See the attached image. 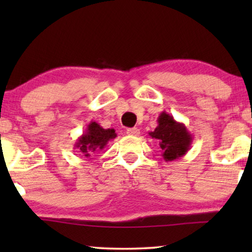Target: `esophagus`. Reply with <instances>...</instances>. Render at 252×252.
I'll use <instances>...</instances> for the list:
<instances>
[{"mask_svg":"<svg viewBox=\"0 0 252 252\" xmlns=\"http://www.w3.org/2000/svg\"><path fill=\"white\" fill-rule=\"evenodd\" d=\"M126 133L130 136H136L140 134V130H139V128H136V127H133V128H127Z\"/></svg>","mask_w":252,"mask_h":252,"instance_id":"obj_1","label":"esophagus"}]
</instances>
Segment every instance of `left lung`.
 Segmentation results:
<instances>
[{"label":"left lung","instance_id":"obj_1","mask_svg":"<svg viewBox=\"0 0 252 252\" xmlns=\"http://www.w3.org/2000/svg\"><path fill=\"white\" fill-rule=\"evenodd\" d=\"M157 123V127L154 132H149V135L159 142L164 160L172 161L185 156L192 142L191 134L185 124L177 122L165 111L158 116Z\"/></svg>","mask_w":252,"mask_h":252}]
</instances>
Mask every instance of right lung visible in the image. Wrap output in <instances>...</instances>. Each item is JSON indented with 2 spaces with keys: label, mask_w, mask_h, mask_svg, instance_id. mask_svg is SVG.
<instances>
[{
  "label": "right lung",
  "mask_w": 252,
  "mask_h": 252,
  "mask_svg": "<svg viewBox=\"0 0 252 252\" xmlns=\"http://www.w3.org/2000/svg\"><path fill=\"white\" fill-rule=\"evenodd\" d=\"M116 136V130L113 128L105 129L96 122H91L87 125L85 133L78 137L74 148L80 150L85 157H89L95 151L104 149L109 141L113 140Z\"/></svg>",
  "instance_id": "obj_1"
}]
</instances>
